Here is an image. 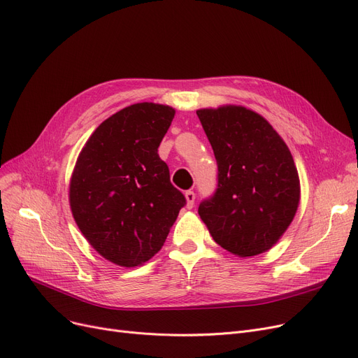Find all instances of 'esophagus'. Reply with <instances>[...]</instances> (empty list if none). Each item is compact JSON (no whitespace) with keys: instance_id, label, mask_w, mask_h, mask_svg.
<instances>
[{"instance_id":"esophagus-1","label":"esophagus","mask_w":358,"mask_h":358,"mask_svg":"<svg viewBox=\"0 0 358 358\" xmlns=\"http://www.w3.org/2000/svg\"><path fill=\"white\" fill-rule=\"evenodd\" d=\"M185 199H187V208L192 209L193 206H194V200H196V194H194V192H192V190L185 192Z\"/></svg>"}]
</instances>
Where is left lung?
I'll use <instances>...</instances> for the list:
<instances>
[{
    "instance_id": "1",
    "label": "left lung",
    "mask_w": 358,
    "mask_h": 358,
    "mask_svg": "<svg viewBox=\"0 0 358 358\" xmlns=\"http://www.w3.org/2000/svg\"><path fill=\"white\" fill-rule=\"evenodd\" d=\"M217 164L215 193L199 215L222 248L252 257L270 250L299 206V176L285 141L245 107L197 110Z\"/></svg>"
}]
</instances>
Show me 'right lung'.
<instances>
[{
	"label": "right lung",
	"instance_id": "add662e5",
	"mask_svg": "<svg viewBox=\"0 0 358 358\" xmlns=\"http://www.w3.org/2000/svg\"><path fill=\"white\" fill-rule=\"evenodd\" d=\"M174 115L154 103L117 111L90 136L75 165L73 219L92 248L117 266L152 258L187 203L158 155Z\"/></svg>",
	"mask_w": 358,
	"mask_h": 358
}]
</instances>
